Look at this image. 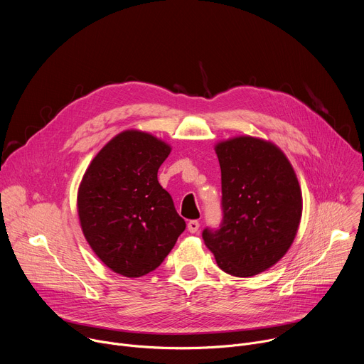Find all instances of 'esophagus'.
Wrapping results in <instances>:
<instances>
[{"label": "esophagus", "instance_id": "1", "mask_svg": "<svg viewBox=\"0 0 364 364\" xmlns=\"http://www.w3.org/2000/svg\"><path fill=\"white\" fill-rule=\"evenodd\" d=\"M198 228H200V223L197 220H190L187 223V229L190 233H197L198 232Z\"/></svg>", "mask_w": 364, "mask_h": 364}]
</instances>
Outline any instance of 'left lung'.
Here are the masks:
<instances>
[{"label": "left lung", "instance_id": "left-lung-1", "mask_svg": "<svg viewBox=\"0 0 364 364\" xmlns=\"http://www.w3.org/2000/svg\"><path fill=\"white\" fill-rule=\"evenodd\" d=\"M215 149L223 219L219 229H204L203 239L222 271L253 277L291 247L302 215L301 187L285 154L269 141L236 136Z\"/></svg>", "mask_w": 364, "mask_h": 364}]
</instances>
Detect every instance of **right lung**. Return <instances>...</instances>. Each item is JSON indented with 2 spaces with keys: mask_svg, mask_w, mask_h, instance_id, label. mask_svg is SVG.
<instances>
[{
  "mask_svg": "<svg viewBox=\"0 0 364 364\" xmlns=\"http://www.w3.org/2000/svg\"><path fill=\"white\" fill-rule=\"evenodd\" d=\"M171 148L142 131H124L103 146L77 191L83 235L114 272L139 278L157 269L186 222L157 178Z\"/></svg>",
  "mask_w": 364,
  "mask_h": 364,
  "instance_id": "right-lung-1",
  "label": "right lung"
}]
</instances>
